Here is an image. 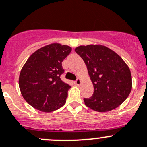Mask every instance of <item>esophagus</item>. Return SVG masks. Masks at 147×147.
Instances as JSON below:
<instances>
[{"instance_id":"esophagus-1","label":"esophagus","mask_w":147,"mask_h":147,"mask_svg":"<svg viewBox=\"0 0 147 147\" xmlns=\"http://www.w3.org/2000/svg\"><path fill=\"white\" fill-rule=\"evenodd\" d=\"M75 84H76L77 86H80V84H81V79H80V78H78L75 81Z\"/></svg>"}]
</instances>
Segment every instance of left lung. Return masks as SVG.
<instances>
[{
	"instance_id": "8db88e82",
	"label": "left lung",
	"mask_w": 147,
	"mask_h": 147,
	"mask_svg": "<svg viewBox=\"0 0 147 147\" xmlns=\"http://www.w3.org/2000/svg\"><path fill=\"white\" fill-rule=\"evenodd\" d=\"M87 67L94 94L84 98L87 107L98 112L115 109L125 101L132 89L129 67L118 54L100 45H81L75 49Z\"/></svg>"
}]
</instances>
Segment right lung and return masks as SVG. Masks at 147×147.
I'll return each instance as SVG.
<instances>
[{
  "label": "right lung",
  "instance_id": "obj_1",
  "mask_svg": "<svg viewBox=\"0 0 147 147\" xmlns=\"http://www.w3.org/2000/svg\"><path fill=\"white\" fill-rule=\"evenodd\" d=\"M69 46L48 45L34 53L22 67L19 86L29 105L43 112H51L65 104L71 86L61 79L62 61L70 53Z\"/></svg>",
  "mask_w": 147,
  "mask_h": 147
}]
</instances>
